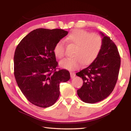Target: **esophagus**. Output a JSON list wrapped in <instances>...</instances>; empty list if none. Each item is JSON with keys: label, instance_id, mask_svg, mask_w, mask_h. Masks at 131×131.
<instances>
[{"label": "esophagus", "instance_id": "obj_1", "mask_svg": "<svg viewBox=\"0 0 131 131\" xmlns=\"http://www.w3.org/2000/svg\"><path fill=\"white\" fill-rule=\"evenodd\" d=\"M70 77H71V78H74L75 77V74L74 73H73V72H71L70 73Z\"/></svg>", "mask_w": 131, "mask_h": 131}]
</instances>
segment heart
<instances>
[{
	"instance_id": "obj_1",
	"label": "heart",
	"mask_w": 131,
	"mask_h": 131,
	"mask_svg": "<svg viewBox=\"0 0 131 131\" xmlns=\"http://www.w3.org/2000/svg\"><path fill=\"white\" fill-rule=\"evenodd\" d=\"M68 43L76 46L73 56L61 61V67L69 70L79 69L82 64L88 65L96 60L101 51L103 39L100 35L91 33L84 30L74 29L66 38ZM53 53L58 59L62 58L65 54V43L60 40L56 43Z\"/></svg>"
}]
</instances>
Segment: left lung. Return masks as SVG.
<instances>
[{
  "label": "left lung",
  "instance_id": "8db88e82",
  "mask_svg": "<svg viewBox=\"0 0 131 131\" xmlns=\"http://www.w3.org/2000/svg\"><path fill=\"white\" fill-rule=\"evenodd\" d=\"M103 37V46L99 56L87 68L76 74L83 80L77 94L83 101L94 104L112 92L118 78L121 57L117 47L110 37Z\"/></svg>",
  "mask_w": 131,
  "mask_h": 131
}]
</instances>
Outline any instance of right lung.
Listing matches in <instances>:
<instances>
[{
  "label": "right lung",
  "instance_id": "add662e5",
  "mask_svg": "<svg viewBox=\"0 0 131 131\" xmlns=\"http://www.w3.org/2000/svg\"><path fill=\"white\" fill-rule=\"evenodd\" d=\"M68 34L62 29H37L24 37L14 55V75L22 93L40 107L53 105L60 96L59 84L70 78L69 71L57 69L54 46Z\"/></svg>",
  "mask_w": 131,
  "mask_h": 131
}]
</instances>
